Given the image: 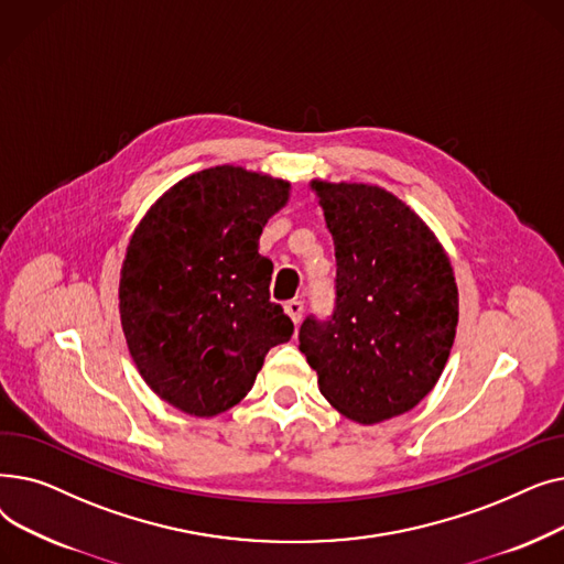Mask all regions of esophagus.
I'll return each mask as SVG.
<instances>
[{"label":"esophagus","instance_id":"obj_1","mask_svg":"<svg viewBox=\"0 0 564 564\" xmlns=\"http://www.w3.org/2000/svg\"><path fill=\"white\" fill-rule=\"evenodd\" d=\"M283 308H285V313L290 315V319H292L294 324L302 322V315H304V304H302V302L292 300V302H288Z\"/></svg>","mask_w":564,"mask_h":564}]
</instances>
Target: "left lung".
I'll return each instance as SVG.
<instances>
[{
	"label": "left lung",
	"mask_w": 564,
	"mask_h": 564,
	"mask_svg": "<svg viewBox=\"0 0 564 564\" xmlns=\"http://www.w3.org/2000/svg\"><path fill=\"white\" fill-rule=\"evenodd\" d=\"M336 251V308L306 317L300 349L319 393L349 421L411 411L448 364L459 317L453 264L430 226L395 194L313 181Z\"/></svg>",
	"instance_id": "1"
}]
</instances>
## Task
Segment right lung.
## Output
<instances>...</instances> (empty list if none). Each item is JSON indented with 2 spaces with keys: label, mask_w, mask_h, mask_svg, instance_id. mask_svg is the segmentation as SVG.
Returning <instances> with one entry per match:
<instances>
[{
  "label": "right lung",
  "mask_w": 564,
  "mask_h": 564,
  "mask_svg": "<svg viewBox=\"0 0 564 564\" xmlns=\"http://www.w3.org/2000/svg\"><path fill=\"white\" fill-rule=\"evenodd\" d=\"M290 183L221 164L183 177L134 228L118 283L130 357L164 402L213 419L253 387L264 354L290 340L270 302L260 232Z\"/></svg>",
  "instance_id": "1"
}]
</instances>
